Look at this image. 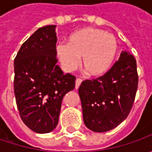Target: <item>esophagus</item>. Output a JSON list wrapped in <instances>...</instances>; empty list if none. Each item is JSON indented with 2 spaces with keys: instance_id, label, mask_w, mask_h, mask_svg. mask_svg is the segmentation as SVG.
<instances>
[{
  "instance_id": "1",
  "label": "esophagus",
  "mask_w": 152,
  "mask_h": 152,
  "mask_svg": "<svg viewBox=\"0 0 152 152\" xmlns=\"http://www.w3.org/2000/svg\"><path fill=\"white\" fill-rule=\"evenodd\" d=\"M81 83H82V79H76V81H75V89H76V90H77V89H79V85H80Z\"/></svg>"
}]
</instances>
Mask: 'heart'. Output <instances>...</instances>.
Here are the masks:
<instances>
[{
    "instance_id": "1",
    "label": "heart",
    "mask_w": 152,
    "mask_h": 152,
    "mask_svg": "<svg viewBox=\"0 0 152 152\" xmlns=\"http://www.w3.org/2000/svg\"><path fill=\"white\" fill-rule=\"evenodd\" d=\"M118 50V42L112 34L96 28H84L72 33L67 44L56 46V56L63 69L74 71L80 62L91 77H99L113 66Z\"/></svg>"
}]
</instances>
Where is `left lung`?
Masks as SVG:
<instances>
[{"mask_svg": "<svg viewBox=\"0 0 152 152\" xmlns=\"http://www.w3.org/2000/svg\"><path fill=\"white\" fill-rule=\"evenodd\" d=\"M138 87L136 61L122 51L118 61L102 77L85 80L79 88L85 126L102 133L116 128L131 110Z\"/></svg>", "mask_w": 152, "mask_h": 152, "instance_id": "1", "label": "left lung"}]
</instances>
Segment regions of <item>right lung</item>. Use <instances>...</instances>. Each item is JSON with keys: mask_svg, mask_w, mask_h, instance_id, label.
Masks as SVG:
<instances>
[{"mask_svg": "<svg viewBox=\"0 0 152 152\" xmlns=\"http://www.w3.org/2000/svg\"><path fill=\"white\" fill-rule=\"evenodd\" d=\"M56 25L38 28L22 45L14 59V94L25 125L38 134L58 124L61 102L75 87V77L56 65Z\"/></svg>", "mask_w": 152, "mask_h": 152, "instance_id": "obj_1", "label": "right lung"}]
</instances>
